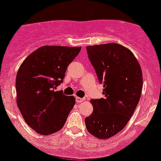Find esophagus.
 I'll use <instances>...</instances> for the list:
<instances>
[{
	"label": "esophagus",
	"instance_id": "obj_1",
	"mask_svg": "<svg viewBox=\"0 0 161 161\" xmlns=\"http://www.w3.org/2000/svg\"><path fill=\"white\" fill-rule=\"evenodd\" d=\"M84 101H85V99H84V98L78 97H76V102H77V103H80V102H84Z\"/></svg>",
	"mask_w": 161,
	"mask_h": 161
}]
</instances>
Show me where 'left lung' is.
I'll return each instance as SVG.
<instances>
[{
  "label": "left lung",
  "mask_w": 161,
  "mask_h": 161,
  "mask_svg": "<svg viewBox=\"0 0 161 161\" xmlns=\"http://www.w3.org/2000/svg\"><path fill=\"white\" fill-rule=\"evenodd\" d=\"M103 97L92 99L93 113L85 119L88 131L106 139L125 127L135 112L143 88L141 68L128 48L118 43L86 47Z\"/></svg>",
  "instance_id": "8db88e82"
}]
</instances>
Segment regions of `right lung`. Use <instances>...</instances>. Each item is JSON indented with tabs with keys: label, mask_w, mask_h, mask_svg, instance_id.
Returning a JSON list of instances; mask_svg holds the SVG:
<instances>
[{
	"label": "right lung",
	"mask_w": 161,
	"mask_h": 161,
	"mask_svg": "<svg viewBox=\"0 0 161 161\" xmlns=\"http://www.w3.org/2000/svg\"><path fill=\"white\" fill-rule=\"evenodd\" d=\"M80 49L41 47L20 66L16 76L17 105L25 123L37 133L51 135L66 123L75 97L55 89L63 83L67 68Z\"/></svg>",
	"instance_id": "right-lung-1"
}]
</instances>
